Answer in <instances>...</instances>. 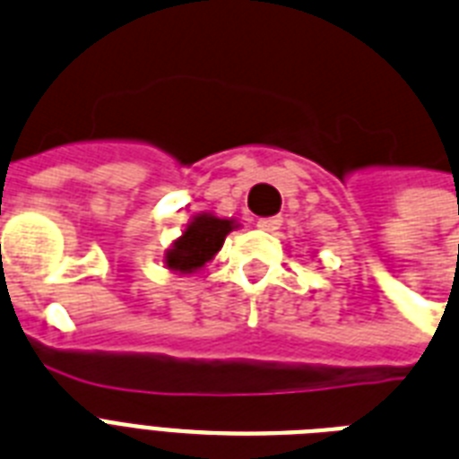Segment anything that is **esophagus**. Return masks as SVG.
<instances>
[{
    "label": "esophagus",
    "instance_id": "esophagus-1",
    "mask_svg": "<svg viewBox=\"0 0 459 459\" xmlns=\"http://www.w3.org/2000/svg\"><path fill=\"white\" fill-rule=\"evenodd\" d=\"M280 225H282V220L280 218H261L255 222V227L263 230V232H275V230H280Z\"/></svg>",
    "mask_w": 459,
    "mask_h": 459
}]
</instances>
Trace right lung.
Wrapping results in <instances>:
<instances>
[{"mask_svg": "<svg viewBox=\"0 0 459 459\" xmlns=\"http://www.w3.org/2000/svg\"><path fill=\"white\" fill-rule=\"evenodd\" d=\"M237 220L218 218L212 212H198L191 218L186 230L181 232L179 239L172 241V247L165 251V265L174 273H196L205 268V263L212 261L218 254L225 237L237 230Z\"/></svg>", "mask_w": 459, "mask_h": 459, "instance_id": "add662e5", "label": "right lung"}]
</instances>
